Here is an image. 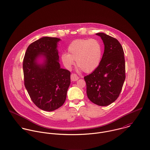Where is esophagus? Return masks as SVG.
I'll use <instances>...</instances> for the list:
<instances>
[{
    "label": "esophagus",
    "instance_id": "esophagus-1",
    "mask_svg": "<svg viewBox=\"0 0 150 150\" xmlns=\"http://www.w3.org/2000/svg\"><path fill=\"white\" fill-rule=\"evenodd\" d=\"M79 80V77L77 76V74L74 73H72L71 74V80L73 81H76Z\"/></svg>",
    "mask_w": 150,
    "mask_h": 150
}]
</instances>
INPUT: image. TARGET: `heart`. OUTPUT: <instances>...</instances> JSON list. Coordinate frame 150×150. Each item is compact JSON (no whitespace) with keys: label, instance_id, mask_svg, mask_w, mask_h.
<instances>
[{"label":"heart","instance_id":"heart-1","mask_svg":"<svg viewBox=\"0 0 150 150\" xmlns=\"http://www.w3.org/2000/svg\"><path fill=\"white\" fill-rule=\"evenodd\" d=\"M68 52L61 55L64 66L71 69L76 60L77 65L86 73H91L99 66L102 56L101 44L95 39L74 40L69 44Z\"/></svg>","mask_w":150,"mask_h":150}]
</instances>
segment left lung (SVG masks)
Instances as JSON below:
<instances>
[{"instance_id": "8db88e82", "label": "left lung", "mask_w": 150, "mask_h": 150, "mask_svg": "<svg viewBox=\"0 0 150 150\" xmlns=\"http://www.w3.org/2000/svg\"><path fill=\"white\" fill-rule=\"evenodd\" d=\"M104 52L99 66L85 76L88 99L99 106H107L119 97L126 78L123 48L115 38L102 33Z\"/></svg>"}]
</instances>
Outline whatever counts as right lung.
Here are the masks:
<instances>
[{"label":"right lung","instance_id":"add662e5","mask_svg":"<svg viewBox=\"0 0 150 150\" xmlns=\"http://www.w3.org/2000/svg\"><path fill=\"white\" fill-rule=\"evenodd\" d=\"M57 38L44 37L27 48L23 68L25 87L34 103L45 111H53L63 105L70 84V72L60 68ZM43 56L42 64L38 63Z\"/></svg>","mask_w":150,"mask_h":150}]
</instances>
